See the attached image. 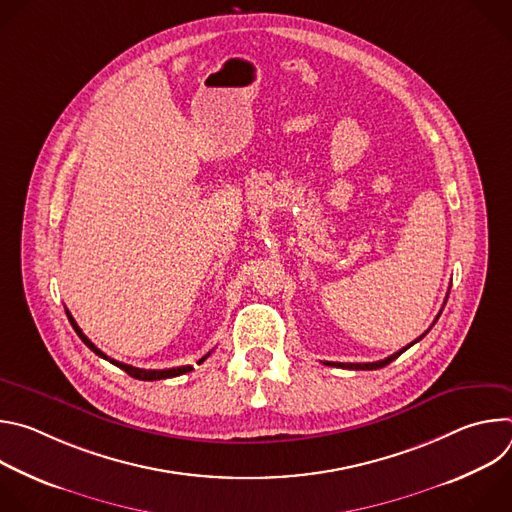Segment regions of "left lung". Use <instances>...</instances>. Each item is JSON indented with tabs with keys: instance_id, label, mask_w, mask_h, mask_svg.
I'll use <instances>...</instances> for the list:
<instances>
[{
	"instance_id": "1",
	"label": "left lung",
	"mask_w": 512,
	"mask_h": 512,
	"mask_svg": "<svg viewBox=\"0 0 512 512\" xmlns=\"http://www.w3.org/2000/svg\"><path fill=\"white\" fill-rule=\"evenodd\" d=\"M442 314V312H440ZM440 314H437V318H440ZM437 318H435V322H437ZM429 332V330H427ZM427 332H423L417 340H413L411 344H407L405 348H401L399 352H395V354H391V356H387L385 360H377V362H324V364H330V367H340V369H352V371H377V369H383V367H387L389 362H393L397 356H401L409 346H413L415 342H419Z\"/></svg>"
}]
</instances>
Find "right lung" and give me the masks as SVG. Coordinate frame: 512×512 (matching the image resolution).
Masks as SVG:
<instances>
[{
	"mask_svg": "<svg viewBox=\"0 0 512 512\" xmlns=\"http://www.w3.org/2000/svg\"><path fill=\"white\" fill-rule=\"evenodd\" d=\"M66 316H68V322L72 324V328H75V332L79 334V338L97 354V356H101V358H105V360H109L111 364H115V367H119L121 371H125L129 377H133V379H139V381H160V379H170V377H180V375H184V373H190L192 371V367L190 364H186V367H176V369H164V371H143V369H135V367H131V364H125V362H119V360H113V358H109L105 352H101L85 334H83V330L79 328V324L75 322V318L70 316V312L66 310ZM210 356V352L208 354H204L200 360H198V364L200 362H204L206 358Z\"/></svg>",
	"mask_w": 512,
	"mask_h": 512,
	"instance_id": "1",
	"label": "right lung"
}]
</instances>
